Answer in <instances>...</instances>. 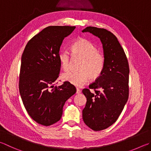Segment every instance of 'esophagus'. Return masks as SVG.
Returning <instances> with one entry per match:
<instances>
[{
  "label": "esophagus",
  "instance_id": "34e87169",
  "mask_svg": "<svg viewBox=\"0 0 151 151\" xmlns=\"http://www.w3.org/2000/svg\"><path fill=\"white\" fill-rule=\"evenodd\" d=\"M81 92V90L79 89V88H76V94H80V93Z\"/></svg>",
  "mask_w": 151,
  "mask_h": 151
}]
</instances>
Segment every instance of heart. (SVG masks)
Here are the masks:
<instances>
[{
	"mask_svg": "<svg viewBox=\"0 0 151 151\" xmlns=\"http://www.w3.org/2000/svg\"><path fill=\"white\" fill-rule=\"evenodd\" d=\"M71 51L73 56L66 50L59 52V59L63 68L65 70L70 69L73 56L83 58L80 67L81 70L65 73V81L75 86H82L89 81L90 76L96 79L102 75L106 64L105 57L92 42L80 38L71 45Z\"/></svg>",
	"mask_w": 151,
	"mask_h": 151,
	"instance_id": "b5f03b06",
	"label": "heart"
}]
</instances>
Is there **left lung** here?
Instances as JSON below:
<instances>
[{"label": "left lung", "instance_id": "obj_1", "mask_svg": "<svg viewBox=\"0 0 151 151\" xmlns=\"http://www.w3.org/2000/svg\"><path fill=\"white\" fill-rule=\"evenodd\" d=\"M82 32H88L100 38L106 59L102 75L88 88L83 90L86 98L83 110V121L88 127L98 131L116 122L127 102L129 67L124 50L111 32L92 26Z\"/></svg>", "mask_w": 151, "mask_h": 151}]
</instances>
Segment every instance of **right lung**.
Masks as SVG:
<instances>
[{
	"mask_svg": "<svg viewBox=\"0 0 151 151\" xmlns=\"http://www.w3.org/2000/svg\"><path fill=\"white\" fill-rule=\"evenodd\" d=\"M75 28L47 27L29 41L22 55L20 94L29 116L40 125L49 126L59 122L65 102L76 91L67 81L54 86L61 69L60 47Z\"/></svg>",
	"mask_w": 151,
	"mask_h": 151,
	"instance_id": "right-lung-1",
	"label": "right lung"
}]
</instances>
